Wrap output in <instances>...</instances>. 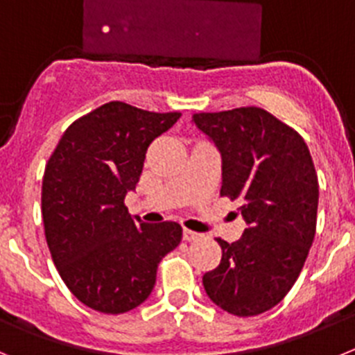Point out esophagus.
Masks as SVG:
<instances>
[{"label": "esophagus", "mask_w": 355, "mask_h": 355, "mask_svg": "<svg viewBox=\"0 0 355 355\" xmlns=\"http://www.w3.org/2000/svg\"><path fill=\"white\" fill-rule=\"evenodd\" d=\"M182 237H184V241H187V242H193V241H198V239L201 237V233H198V232H193V230H187V228H184V233H182Z\"/></svg>", "instance_id": "34e87169"}]
</instances>
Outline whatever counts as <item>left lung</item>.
Segmentation results:
<instances>
[{
	"label": "left lung",
	"instance_id": "left-lung-1",
	"mask_svg": "<svg viewBox=\"0 0 355 355\" xmlns=\"http://www.w3.org/2000/svg\"><path fill=\"white\" fill-rule=\"evenodd\" d=\"M223 157L219 194L239 201L248 228L203 274L207 295L225 311L253 317L285 299L317 232L318 178L301 134L257 106L194 113Z\"/></svg>",
	"mask_w": 355,
	"mask_h": 355
}]
</instances>
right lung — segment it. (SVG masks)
<instances>
[{
    "label": "right lung",
    "mask_w": 355,
    "mask_h": 355,
    "mask_svg": "<svg viewBox=\"0 0 355 355\" xmlns=\"http://www.w3.org/2000/svg\"><path fill=\"white\" fill-rule=\"evenodd\" d=\"M180 118L107 102L63 132L46 164L42 217L67 288L95 311L120 315L154 290L157 265L182 241L175 221H134L125 194L139 180L150 143Z\"/></svg>",
    "instance_id": "add662e5"
}]
</instances>
